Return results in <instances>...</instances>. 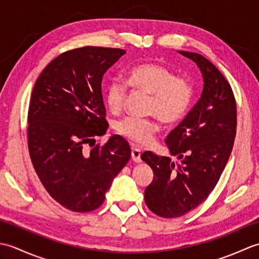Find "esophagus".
<instances>
[{"mask_svg": "<svg viewBox=\"0 0 259 259\" xmlns=\"http://www.w3.org/2000/svg\"><path fill=\"white\" fill-rule=\"evenodd\" d=\"M140 156H141V152L138 148L133 147V149H131V157H133V160L135 162H140L141 161Z\"/></svg>", "mask_w": 259, "mask_h": 259, "instance_id": "esophagus-1", "label": "esophagus"}]
</instances>
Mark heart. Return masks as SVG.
Here are the masks:
<instances>
[{
  "label": "heart",
  "instance_id": "heart-1",
  "mask_svg": "<svg viewBox=\"0 0 259 259\" xmlns=\"http://www.w3.org/2000/svg\"><path fill=\"white\" fill-rule=\"evenodd\" d=\"M126 84L151 95L149 113L166 124L180 122L188 114L195 99V83L188 75L176 74L172 69L157 62L141 63L130 69ZM125 97L126 85L118 79H112L104 89V101L113 114L122 110ZM159 129L157 120L137 117H125L114 124L115 133L137 146L151 144Z\"/></svg>",
  "mask_w": 259,
  "mask_h": 259
}]
</instances>
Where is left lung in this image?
<instances>
[{
  "mask_svg": "<svg viewBox=\"0 0 259 259\" xmlns=\"http://www.w3.org/2000/svg\"><path fill=\"white\" fill-rule=\"evenodd\" d=\"M180 53L197 63L205 84L199 101L166 139L181 163L176 166L151 151L141 155L153 171L145 190L146 205L162 218L184 216L209 196L226 167L237 128V107L226 78L200 54Z\"/></svg>",
  "mask_w": 259,
  "mask_h": 259,
  "instance_id": "left-lung-1",
  "label": "left lung"
}]
</instances>
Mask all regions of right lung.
I'll return each mask as SVG.
<instances>
[{
    "label": "right lung",
    "mask_w": 259,
    "mask_h": 259,
    "mask_svg": "<svg viewBox=\"0 0 259 259\" xmlns=\"http://www.w3.org/2000/svg\"><path fill=\"white\" fill-rule=\"evenodd\" d=\"M124 53L103 47L65 51L47 65L32 90L27 111L32 164L49 195L71 211L100 207L130 159V147L120 136L96 145L109 126L102 76Z\"/></svg>",
    "instance_id": "1"
}]
</instances>
